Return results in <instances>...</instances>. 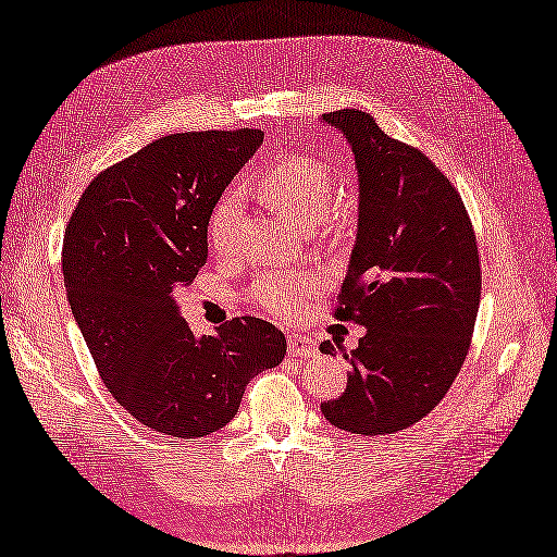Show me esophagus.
Listing matches in <instances>:
<instances>
[{"label":"esophagus","instance_id":"obj_1","mask_svg":"<svg viewBox=\"0 0 557 557\" xmlns=\"http://www.w3.org/2000/svg\"><path fill=\"white\" fill-rule=\"evenodd\" d=\"M288 356H293V358H312V356H317V344L308 336L290 334L288 336Z\"/></svg>","mask_w":557,"mask_h":557}]
</instances>
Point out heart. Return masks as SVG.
<instances>
[{"mask_svg":"<svg viewBox=\"0 0 557 557\" xmlns=\"http://www.w3.org/2000/svg\"><path fill=\"white\" fill-rule=\"evenodd\" d=\"M262 197L298 225H317L334 201V183L326 163L314 156H295L274 163L259 180ZM243 201L235 189L215 201L209 215V245L219 257L228 255L240 225ZM312 295V281L295 274H264L249 288V300L274 314L276 320H293Z\"/></svg>","mask_w":557,"mask_h":557,"instance_id":"1","label":"heart"}]
</instances>
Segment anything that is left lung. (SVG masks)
<instances>
[{"label": "left lung", "mask_w": 557, "mask_h": 557, "mask_svg": "<svg viewBox=\"0 0 557 557\" xmlns=\"http://www.w3.org/2000/svg\"><path fill=\"white\" fill-rule=\"evenodd\" d=\"M322 120L346 134L360 180L358 240L334 317L368 326L344 356L346 392L322 413L354 435H392L423 421L467 360L481 302L479 245L457 187L423 151L362 110ZM320 350L334 356L336 344Z\"/></svg>", "instance_id": "8db88e82"}]
</instances>
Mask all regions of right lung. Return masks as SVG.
<instances>
[{
	"mask_svg": "<svg viewBox=\"0 0 557 557\" xmlns=\"http://www.w3.org/2000/svg\"><path fill=\"white\" fill-rule=\"evenodd\" d=\"M262 139V129L161 136L90 180L66 225L62 274L78 329L108 392L156 433H215L247 382L286 356V336L259 317L197 338L175 302L207 264L215 201Z\"/></svg>",
	"mask_w": 557,
	"mask_h": 557,
	"instance_id": "1",
	"label": "right lung"
}]
</instances>
